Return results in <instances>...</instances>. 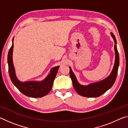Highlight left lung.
I'll list each match as a JSON object with an SVG mask.
<instances>
[{"label": "left lung", "mask_w": 128, "mask_h": 128, "mask_svg": "<svg viewBox=\"0 0 128 128\" xmlns=\"http://www.w3.org/2000/svg\"><path fill=\"white\" fill-rule=\"evenodd\" d=\"M111 36L114 42V52H115V61L113 69L111 74L105 79L99 82L90 84L89 85L84 86L81 85L77 81L74 73H73L72 69L69 67V75L72 81L73 88L79 95L88 98H96L102 95L108 90L111 88L116 81L118 75V68L119 66V55L116 46V40L114 34L111 33Z\"/></svg>", "instance_id": "8db88e82"}]
</instances>
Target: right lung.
Instances as JSON below:
<instances>
[{
	"instance_id": "1",
	"label": "right lung",
	"mask_w": 128,
	"mask_h": 128,
	"mask_svg": "<svg viewBox=\"0 0 128 128\" xmlns=\"http://www.w3.org/2000/svg\"><path fill=\"white\" fill-rule=\"evenodd\" d=\"M14 41V38L12 42ZM13 43V42H12ZM14 49V43L10 47L8 54V72L12 83L19 91L26 96L32 98H41L48 94L50 92L55 78L57 74L59 66L53 68L50 74L42 81L21 82L17 79L13 63L12 54Z\"/></svg>"
}]
</instances>
